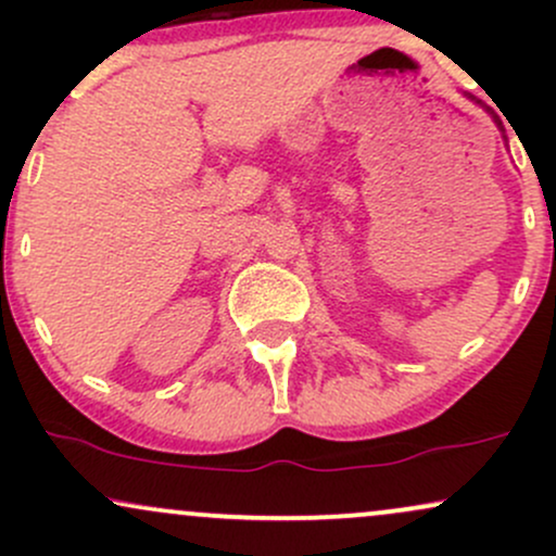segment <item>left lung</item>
<instances>
[{"label": "left lung", "instance_id": "left-lung-1", "mask_svg": "<svg viewBox=\"0 0 556 556\" xmlns=\"http://www.w3.org/2000/svg\"><path fill=\"white\" fill-rule=\"evenodd\" d=\"M473 101H476V99H473ZM478 104H481V101H478Z\"/></svg>", "mask_w": 556, "mask_h": 556}]
</instances>
